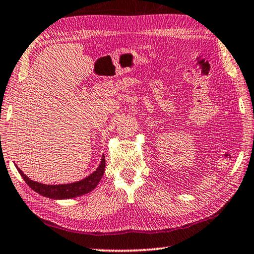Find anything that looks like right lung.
<instances>
[{"instance_id": "right-lung-1", "label": "right lung", "mask_w": 254, "mask_h": 254, "mask_svg": "<svg viewBox=\"0 0 254 254\" xmlns=\"http://www.w3.org/2000/svg\"><path fill=\"white\" fill-rule=\"evenodd\" d=\"M20 175L25 180V182L33 189L38 194L46 196V198L55 199V200H63V199H72L76 196L87 194L90 191L97 187L98 183L102 180L104 173H105V156H102L100 163L96 171L88 175L87 178L78 181V182H72L66 184H43L40 182H36L23 173L20 168L15 165Z\"/></svg>"}]
</instances>
